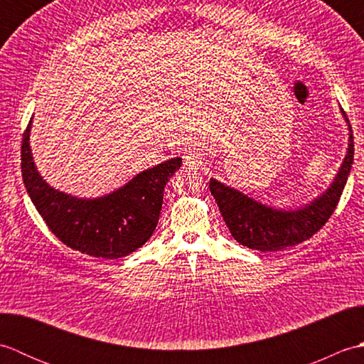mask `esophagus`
I'll return each mask as SVG.
<instances>
[{
  "label": "esophagus",
  "mask_w": 364,
  "mask_h": 364,
  "mask_svg": "<svg viewBox=\"0 0 364 364\" xmlns=\"http://www.w3.org/2000/svg\"><path fill=\"white\" fill-rule=\"evenodd\" d=\"M200 164H202V161H200L198 154L192 153V151L184 154V158H183V166H184V168L194 170V168H198Z\"/></svg>",
  "instance_id": "esophagus-1"
}]
</instances>
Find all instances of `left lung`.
<instances>
[{
    "label": "left lung",
    "mask_w": 364,
    "mask_h": 364,
    "mask_svg": "<svg viewBox=\"0 0 364 364\" xmlns=\"http://www.w3.org/2000/svg\"><path fill=\"white\" fill-rule=\"evenodd\" d=\"M349 129V144L338 172L326 191L297 208H274L227 186L215 178L210 189L223 220L239 244L259 252H277L310 239L328 220L339 202L353 162V136L343 107H339Z\"/></svg>",
    "instance_id": "obj_1"
}]
</instances>
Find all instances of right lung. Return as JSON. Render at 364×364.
Wrapping results in <instances>:
<instances>
[{
	"mask_svg": "<svg viewBox=\"0 0 364 364\" xmlns=\"http://www.w3.org/2000/svg\"><path fill=\"white\" fill-rule=\"evenodd\" d=\"M31 127L33 119L23 134V183L56 237L73 250L106 259L127 257L149 241L158 225L164 188L181 167V158L144 170L109 194L78 197L54 189L43 180L31 153Z\"/></svg>",
	"mask_w": 364,
	"mask_h": 364,
	"instance_id": "add662e5",
	"label": "right lung"
}]
</instances>
